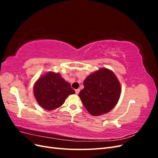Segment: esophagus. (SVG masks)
<instances>
[{
	"instance_id": "1",
	"label": "esophagus",
	"mask_w": 158,
	"mask_h": 158,
	"mask_svg": "<svg viewBox=\"0 0 158 158\" xmlns=\"http://www.w3.org/2000/svg\"><path fill=\"white\" fill-rule=\"evenodd\" d=\"M80 89H75V92H76V94H78L79 92H80Z\"/></svg>"
}]
</instances>
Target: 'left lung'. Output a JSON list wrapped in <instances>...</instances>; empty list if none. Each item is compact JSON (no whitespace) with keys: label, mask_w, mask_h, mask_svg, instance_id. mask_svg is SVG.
<instances>
[{"label":"left lung","mask_w":158,"mask_h":158,"mask_svg":"<svg viewBox=\"0 0 158 158\" xmlns=\"http://www.w3.org/2000/svg\"><path fill=\"white\" fill-rule=\"evenodd\" d=\"M84 88L78 96L87 111L94 116L107 113L116 106L121 95V85L112 71L102 69L84 81Z\"/></svg>","instance_id":"1"}]
</instances>
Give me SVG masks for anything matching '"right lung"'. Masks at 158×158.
<instances>
[{
	"mask_svg": "<svg viewBox=\"0 0 158 158\" xmlns=\"http://www.w3.org/2000/svg\"><path fill=\"white\" fill-rule=\"evenodd\" d=\"M33 92L37 103L48 111L60 107L69 95L75 94L70 84L52 72L38 79Z\"/></svg>",
	"mask_w": 158,
	"mask_h": 158,
	"instance_id": "1",
	"label": "right lung"
}]
</instances>
